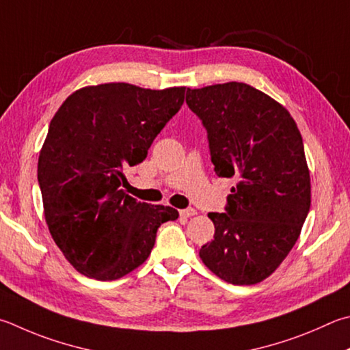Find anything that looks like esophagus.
Wrapping results in <instances>:
<instances>
[{"mask_svg": "<svg viewBox=\"0 0 350 350\" xmlns=\"http://www.w3.org/2000/svg\"><path fill=\"white\" fill-rule=\"evenodd\" d=\"M179 214L182 215V217H193V215L197 214V211L194 208H187V209H180Z\"/></svg>", "mask_w": 350, "mask_h": 350, "instance_id": "34e87169", "label": "esophagus"}]
</instances>
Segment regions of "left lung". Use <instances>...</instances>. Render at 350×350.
<instances>
[{"label":"left lung","instance_id":"1","mask_svg":"<svg viewBox=\"0 0 350 350\" xmlns=\"http://www.w3.org/2000/svg\"><path fill=\"white\" fill-rule=\"evenodd\" d=\"M187 104L208 133L214 171L237 179L215 232L199 251L206 268L232 284L268 278L300 236L310 208L303 139L282 104L243 82L188 88Z\"/></svg>","mask_w":350,"mask_h":350}]
</instances>
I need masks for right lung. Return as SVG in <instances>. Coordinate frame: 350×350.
<instances>
[{
  "label": "right lung",
  "instance_id": "right-lung-1",
  "mask_svg": "<svg viewBox=\"0 0 350 350\" xmlns=\"http://www.w3.org/2000/svg\"><path fill=\"white\" fill-rule=\"evenodd\" d=\"M185 87L150 90L125 82L90 85L62 103L38 159L44 217L82 275L118 280L148 258L157 228L177 209L137 202L122 188L180 110Z\"/></svg>",
  "mask_w": 350,
  "mask_h": 350
}]
</instances>
